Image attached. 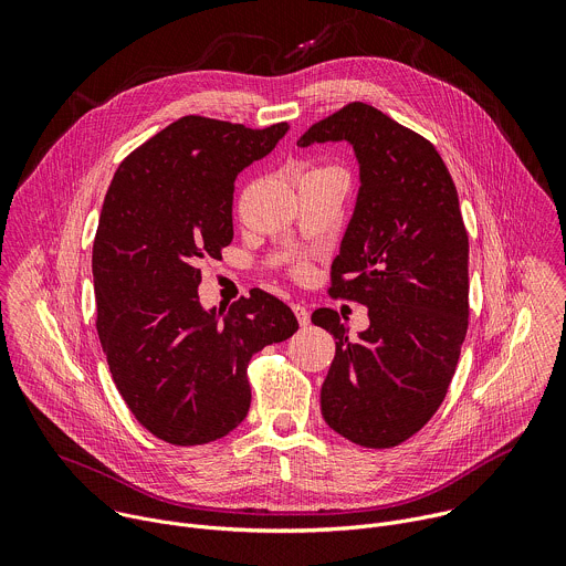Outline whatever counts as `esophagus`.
I'll return each instance as SVG.
<instances>
[{
  "label": "esophagus",
  "instance_id": "1",
  "mask_svg": "<svg viewBox=\"0 0 566 566\" xmlns=\"http://www.w3.org/2000/svg\"><path fill=\"white\" fill-rule=\"evenodd\" d=\"M293 313H295V317L300 322V327H306L308 322H311V313H308V308L304 304H293Z\"/></svg>",
  "mask_w": 566,
  "mask_h": 566
}]
</instances>
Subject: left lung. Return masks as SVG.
Segmentation results:
<instances>
[{
  "label": "left lung",
  "mask_w": 566,
  "mask_h": 566,
  "mask_svg": "<svg viewBox=\"0 0 566 566\" xmlns=\"http://www.w3.org/2000/svg\"><path fill=\"white\" fill-rule=\"evenodd\" d=\"M347 140L360 166L354 217L332 264L334 297L369 308L349 338L334 308L311 322L336 338L322 417L363 448H394L439 410L468 332V232L434 145L365 103L311 125L300 147Z\"/></svg>",
  "instance_id": "8db88e82"
}]
</instances>
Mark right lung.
I'll list each match as a JSON object with an SVG mask.
<instances>
[{
    "label": "right lung",
    "mask_w": 566,
    "mask_h": 566,
    "mask_svg": "<svg viewBox=\"0 0 566 566\" xmlns=\"http://www.w3.org/2000/svg\"><path fill=\"white\" fill-rule=\"evenodd\" d=\"M286 132L184 116L136 147L107 190L92 258L96 329L134 419L166 443L232 432L251 408V358L297 332L262 289L228 311L203 308L197 291L201 260L232 241L237 175Z\"/></svg>",
    "instance_id": "add662e5"
}]
</instances>
